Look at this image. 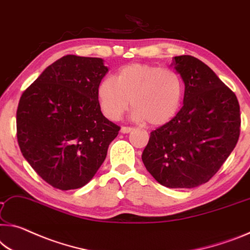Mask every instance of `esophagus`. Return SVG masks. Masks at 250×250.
<instances>
[{"label":"esophagus","instance_id":"obj_1","mask_svg":"<svg viewBox=\"0 0 250 250\" xmlns=\"http://www.w3.org/2000/svg\"><path fill=\"white\" fill-rule=\"evenodd\" d=\"M133 129H134L133 127H128V126H123V127L121 128V132L123 134H126V133H130Z\"/></svg>","mask_w":250,"mask_h":250}]
</instances>
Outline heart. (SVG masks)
I'll use <instances>...</instances> for the list:
<instances>
[{"mask_svg":"<svg viewBox=\"0 0 250 250\" xmlns=\"http://www.w3.org/2000/svg\"><path fill=\"white\" fill-rule=\"evenodd\" d=\"M183 91V80L173 69L134 63L103 80L97 96L103 114L110 121L120 120L130 101L134 120L162 125L178 113Z\"/></svg>","mask_w":250,"mask_h":250,"instance_id":"1","label":"heart"}]
</instances>
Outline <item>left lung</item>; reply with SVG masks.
Listing matches in <instances>:
<instances>
[{"instance_id":"left-lung-1","label":"left lung","mask_w":250,"mask_h":250,"mask_svg":"<svg viewBox=\"0 0 250 250\" xmlns=\"http://www.w3.org/2000/svg\"><path fill=\"white\" fill-rule=\"evenodd\" d=\"M184 86L183 106L171 121L152 130L142 160L157 182L194 188L208 182L235 148L240 107L233 91L194 57H174Z\"/></svg>"}]
</instances>
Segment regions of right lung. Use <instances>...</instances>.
Instances as JSON below:
<instances>
[{
    "instance_id": "right-lung-1",
    "label": "right lung",
    "mask_w": 250,
    "mask_h": 250,
    "mask_svg": "<svg viewBox=\"0 0 250 250\" xmlns=\"http://www.w3.org/2000/svg\"><path fill=\"white\" fill-rule=\"evenodd\" d=\"M107 71L102 58L68 55L45 68L21 96L19 146L38 175L56 189L89 182L121 129L99 106L98 87Z\"/></svg>"
}]
</instances>
